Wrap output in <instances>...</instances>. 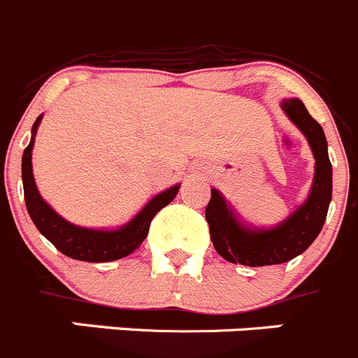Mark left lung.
I'll use <instances>...</instances> for the list:
<instances>
[{
	"label": "left lung",
	"instance_id": "8db88e82",
	"mask_svg": "<svg viewBox=\"0 0 358 358\" xmlns=\"http://www.w3.org/2000/svg\"><path fill=\"white\" fill-rule=\"evenodd\" d=\"M291 122L306 134L316 159L314 181L307 201L293 215L270 229L247 227L241 224L218 189H211V201L206 208L209 234L225 261L245 266L282 264L310 247L323 229L330 201H332V165H330L323 127L309 115L300 99L280 103Z\"/></svg>",
	"mask_w": 358,
	"mask_h": 358
}]
</instances>
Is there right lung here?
<instances>
[{
    "mask_svg": "<svg viewBox=\"0 0 358 358\" xmlns=\"http://www.w3.org/2000/svg\"><path fill=\"white\" fill-rule=\"evenodd\" d=\"M41 120L42 115L35 120L34 127H31V140L22 154V188H24L26 209L29 213V218L34 220L35 227L62 254L78 259V261L108 262L129 255L142 245V241L149 234L150 222L156 213L176 199L181 185H176L165 192L157 193L131 222H127L122 227L113 229V231L87 229L71 224L42 199L37 185H35L34 169H31V150H34L35 133H37Z\"/></svg>",
    "mask_w": 358,
    "mask_h": 358,
    "instance_id": "obj_1",
    "label": "right lung"
}]
</instances>
